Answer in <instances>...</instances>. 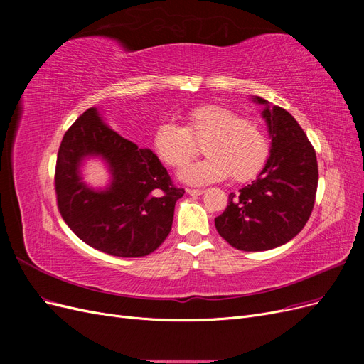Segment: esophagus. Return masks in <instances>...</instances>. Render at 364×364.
Returning a JSON list of instances; mask_svg holds the SVG:
<instances>
[{"instance_id":"obj_1","label":"esophagus","mask_w":364,"mask_h":364,"mask_svg":"<svg viewBox=\"0 0 364 364\" xmlns=\"http://www.w3.org/2000/svg\"><path fill=\"white\" fill-rule=\"evenodd\" d=\"M186 193H188L190 196H200V194H203L205 191H203V190H194V188H188V190H186Z\"/></svg>"}]
</instances>
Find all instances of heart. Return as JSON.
Returning <instances> with one entry per match:
<instances>
[{
  "label": "heart",
  "mask_w": 364,
  "mask_h": 364,
  "mask_svg": "<svg viewBox=\"0 0 364 364\" xmlns=\"http://www.w3.org/2000/svg\"><path fill=\"white\" fill-rule=\"evenodd\" d=\"M185 127L162 123L153 134V149L171 167H181L197 151L195 141H202L205 158L185 165L179 179L205 185L223 181L230 174L235 182L255 178L269 158V142L262 130L237 112L218 105H203L183 117Z\"/></svg>",
  "instance_id": "b5f03b06"
}]
</instances>
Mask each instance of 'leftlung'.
Listing matches in <instances>:
<instances>
[{"instance_id": "8db88e82", "label": "left lung", "mask_w": 364, "mask_h": 364, "mask_svg": "<svg viewBox=\"0 0 364 364\" xmlns=\"http://www.w3.org/2000/svg\"><path fill=\"white\" fill-rule=\"evenodd\" d=\"M250 98L262 106L270 155L255 181L229 194L228 208L214 222L232 247L259 252L301 232L313 211L318 171L316 151L297 121L258 95Z\"/></svg>"}]
</instances>
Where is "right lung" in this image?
<instances>
[{
  "label": "right lung",
  "mask_w": 364,
  "mask_h": 364,
  "mask_svg": "<svg viewBox=\"0 0 364 364\" xmlns=\"http://www.w3.org/2000/svg\"><path fill=\"white\" fill-rule=\"evenodd\" d=\"M91 157L109 171L105 189L82 181L81 167ZM59 211L86 245L121 258L146 257L167 238L174 205L183 196L158 156L118 135L97 107H90L65 134L58 153Z\"/></svg>",
  "instance_id": "right-lung-1"
}]
</instances>
